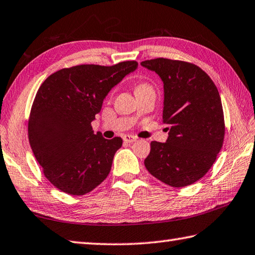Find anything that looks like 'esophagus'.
Returning <instances> with one entry per match:
<instances>
[{
	"label": "esophagus",
	"mask_w": 255,
	"mask_h": 255,
	"mask_svg": "<svg viewBox=\"0 0 255 255\" xmlns=\"http://www.w3.org/2000/svg\"><path fill=\"white\" fill-rule=\"evenodd\" d=\"M124 141L125 142H127V143H132L133 141H136L137 140V138L136 137H133V136H130V134H126V136H124Z\"/></svg>",
	"instance_id": "34e87169"
}]
</instances>
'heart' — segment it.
<instances>
[{"label": "heart", "mask_w": 255, "mask_h": 255, "mask_svg": "<svg viewBox=\"0 0 255 255\" xmlns=\"http://www.w3.org/2000/svg\"><path fill=\"white\" fill-rule=\"evenodd\" d=\"M146 88H151V87L147 84H139L136 88V91H140V89H146Z\"/></svg>", "instance_id": "b5f03b06"}]
</instances>
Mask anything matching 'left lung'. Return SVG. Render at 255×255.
<instances>
[{
  "label": "left lung",
  "mask_w": 255,
  "mask_h": 255,
  "mask_svg": "<svg viewBox=\"0 0 255 255\" xmlns=\"http://www.w3.org/2000/svg\"><path fill=\"white\" fill-rule=\"evenodd\" d=\"M163 83L162 121L166 142L152 141L144 166L154 178L181 188L198 181L216 161L224 138L218 88L197 65L156 58L141 62Z\"/></svg>",
  "instance_id": "obj_1"
}]
</instances>
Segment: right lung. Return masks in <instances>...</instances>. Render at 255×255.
Listing matches in <instances>:
<instances>
[{"label": "right lung", "instance_id": "add662e5", "mask_svg": "<svg viewBox=\"0 0 255 255\" xmlns=\"http://www.w3.org/2000/svg\"><path fill=\"white\" fill-rule=\"evenodd\" d=\"M137 67L134 61L78 65L52 74L38 88L28 119V140L45 177L61 191L83 196L111 172L123 139L95 134L92 122L112 88Z\"/></svg>", "mask_w": 255, "mask_h": 255}]
</instances>
